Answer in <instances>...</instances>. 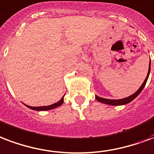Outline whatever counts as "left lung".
Here are the masks:
<instances>
[{
	"instance_id": "1",
	"label": "left lung",
	"mask_w": 154,
	"mask_h": 154,
	"mask_svg": "<svg viewBox=\"0 0 154 154\" xmlns=\"http://www.w3.org/2000/svg\"><path fill=\"white\" fill-rule=\"evenodd\" d=\"M150 72V63H149V72H148L147 77L145 78V82H143V84L141 85V86L139 88V90H137V92L133 94L132 95L129 96L128 98H125L124 99H119V100H113V99H106V98H100V97H98V96H95L96 99L98 101V102H101V103H105V104H108V105H112V106H119V105H124V104H127V103H130V102H132L135 98H137V96L139 95L140 93L142 91V90L145 87V84H146V82H147L148 77H149V75Z\"/></svg>"
}]
</instances>
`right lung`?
Returning a JSON list of instances; mask_svg holds the SVG:
<instances>
[{"mask_svg":"<svg viewBox=\"0 0 154 154\" xmlns=\"http://www.w3.org/2000/svg\"><path fill=\"white\" fill-rule=\"evenodd\" d=\"M64 103V97L59 101L58 103H54L52 105L50 106H30L26 105L27 107H29L30 109H32V110H35V111H47V110H51V109L56 108L59 106L62 105V103Z\"/></svg>","mask_w":154,"mask_h":154,"instance_id":"right-lung-1","label":"right lung"}]
</instances>
